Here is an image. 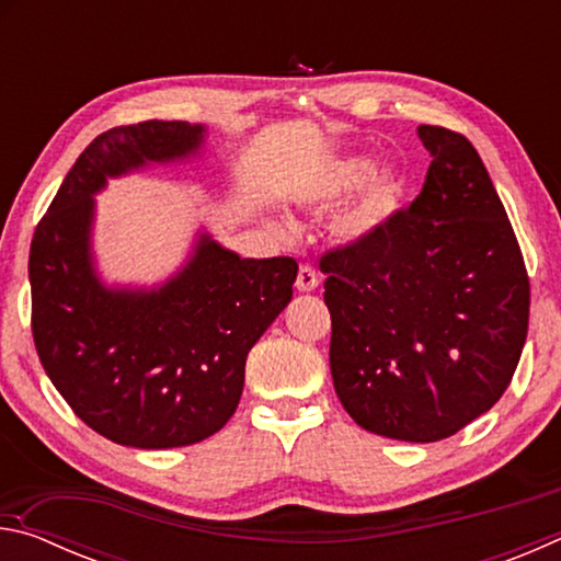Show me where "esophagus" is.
Segmentation results:
<instances>
[{"label":"esophagus","mask_w":561,"mask_h":561,"mask_svg":"<svg viewBox=\"0 0 561 561\" xmlns=\"http://www.w3.org/2000/svg\"><path fill=\"white\" fill-rule=\"evenodd\" d=\"M319 287V274L309 267V264H304L299 267L297 274V289L299 291H314Z\"/></svg>","instance_id":"1"}]
</instances>
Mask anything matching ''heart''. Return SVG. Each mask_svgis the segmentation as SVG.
<instances>
[{
    "instance_id": "b5f03b06",
    "label": "heart",
    "mask_w": 561,
    "mask_h": 561,
    "mask_svg": "<svg viewBox=\"0 0 561 561\" xmlns=\"http://www.w3.org/2000/svg\"><path fill=\"white\" fill-rule=\"evenodd\" d=\"M354 197L336 220V232L346 242L371 240L393 220L405 201L408 183L401 168H378L376 158L356 153L331 160L299 187L297 201L309 210H329Z\"/></svg>"
}]
</instances>
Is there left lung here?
Masks as SVG:
<instances>
[{"label": "left lung", "instance_id": "1", "mask_svg": "<svg viewBox=\"0 0 561 561\" xmlns=\"http://www.w3.org/2000/svg\"><path fill=\"white\" fill-rule=\"evenodd\" d=\"M421 195L371 240L321 257L331 378L360 428L435 443L488 413L527 339L529 279L478 150L417 126Z\"/></svg>", "mask_w": 561, "mask_h": 561}]
</instances>
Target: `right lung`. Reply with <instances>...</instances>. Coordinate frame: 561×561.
I'll list each match as a JSON object with an SVG mask.
<instances>
[{"mask_svg":"<svg viewBox=\"0 0 561 561\" xmlns=\"http://www.w3.org/2000/svg\"><path fill=\"white\" fill-rule=\"evenodd\" d=\"M207 126H118L76 160L32 240L36 354L83 423L118 445L163 450L230 421L250 348L291 301L297 262L242 260L201 227L175 274L108 284L93 254L96 195L111 178L203 158Z\"/></svg>","mask_w":561,"mask_h":561,"instance_id":"add662e5","label":"right lung"}]
</instances>
